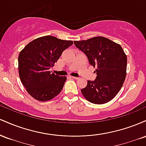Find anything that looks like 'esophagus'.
I'll list each match as a JSON object with an SVG mask.
<instances>
[{
	"mask_svg": "<svg viewBox=\"0 0 146 146\" xmlns=\"http://www.w3.org/2000/svg\"><path fill=\"white\" fill-rule=\"evenodd\" d=\"M71 78L73 79H75V80H78L79 78H77V77H74V76H71Z\"/></svg>",
	"mask_w": 146,
	"mask_h": 146,
	"instance_id": "esophagus-1",
	"label": "esophagus"
}]
</instances>
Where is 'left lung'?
Returning <instances> with one entry per match:
<instances>
[{
    "instance_id": "8db88e82",
    "label": "left lung",
    "mask_w": 146,
    "mask_h": 146,
    "mask_svg": "<svg viewBox=\"0 0 146 146\" xmlns=\"http://www.w3.org/2000/svg\"><path fill=\"white\" fill-rule=\"evenodd\" d=\"M74 44L97 67L96 79L88 80L87 86L81 89L84 97L95 104L110 102L121 90L126 76L127 57L121 45L102 36L75 41Z\"/></svg>"
}]
</instances>
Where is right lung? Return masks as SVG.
<instances>
[{"instance_id":"obj_1","label":"right lung","mask_w":146,"mask_h":146,"mask_svg":"<svg viewBox=\"0 0 146 146\" xmlns=\"http://www.w3.org/2000/svg\"><path fill=\"white\" fill-rule=\"evenodd\" d=\"M73 44L51 36L36 38L18 56V73L27 93L40 102L51 100L61 92L66 77L51 73L62 52Z\"/></svg>"}]
</instances>
